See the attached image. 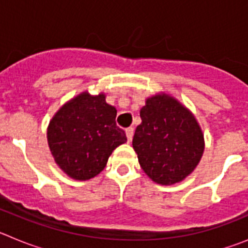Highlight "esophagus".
<instances>
[{"instance_id":"obj_1","label":"esophagus","mask_w":248,"mask_h":248,"mask_svg":"<svg viewBox=\"0 0 248 248\" xmlns=\"http://www.w3.org/2000/svg\"><path fill=\"white\" fill-rule=\"evenodd\" d=\"M126 133V138H128V141L130 143L131 139H133V135H134V128H128L125 130Z\"/></svg>"}]
</instances>
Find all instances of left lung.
Segmentation results:
<instances>
[{"label": "left lung", "instance_id": "obj_1", "mask_svg": "<svg viewBox=\"0 0 248 248\" xmlns=\"http://www.w3.org/2000/svg\"><path fill=\"white\" fill-rule=\"evenodd\" d=\"M133 148L146 175L160 185H172L189 176L205 149L202 130L194 114L165 93L148 98L140 109Z\"/></svg>", "mask_w": 248, "mask_h": 248}]
</instances>
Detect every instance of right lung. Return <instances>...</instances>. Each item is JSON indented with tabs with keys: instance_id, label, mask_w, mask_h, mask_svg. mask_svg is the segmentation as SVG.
I'll return each mask as SVG.
<instances>
[{
	"instance_id": "right-lung-1",
	"label": "right lung",
	"mask_w": 248,
	"mask_h": 248,
	"mask_svg": "<svg viewBox=\"0 0 248 248\" xmlns=\"http://www.w3.org/2000/svg\"><path fill=\"white\" fill-rule=\"evenodd\" d=\"M117 109L105 94L83 92L59 109L47 129L49 150L57 165L74 180L97 176L126 135L115 123Z\"/></svg>"
}]
</instances>
